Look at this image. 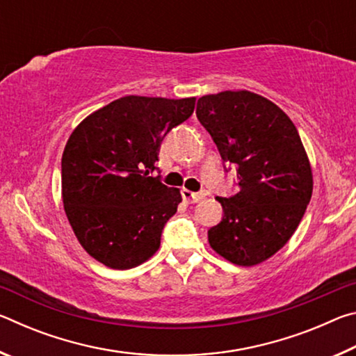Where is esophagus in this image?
Returning a JSON list of instances; mask_svg holds the SVG:
<instances>
[{"label":"esophagus","mask_w":356,"mask_h":356,"mask_svg":"<svg viewBox=\"0 0 356 356\" xmlns=\"http://www.w3.org/2000/svg\"><path fill=\"white\" fill-rule=\"evenodd\" d=\"M182 197H184V201L185 202H188V204H193V202H197V201H201V200H204V197H206V191H197V193H195V191H190V190H182Z\"/></svg>","instance_id":"obj_1"}]
</instances>
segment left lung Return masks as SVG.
<instances>
[{
    "label": "left lung",
    "mask_w": 356,
    "mask_h": 356,
    "mask_svg": "<svg viewBox=\"0 0 356 356\" xmlns=\"http://www.w3.org/2000/svg\"><path fill=\"white\" fill-rule=\"evenodd\" d=\"M196 116L238 180L236 195L216 197L225 215L209 229V243L236 265L267 261L293 236L311 201L312 171L298 131L280 106L250 91L204 95Z\"/></svg>",
    "instance_id": "1"
}]
</instances>
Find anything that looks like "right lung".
Returning <instances> with one entry per match:
<instances>
[{
  "label": "right lung",
  "mask_w": 356,
  "mask_h": 356,
  "mask_svg": "<svg viewBox=\"0 0 356 356\" xmlns=\"http://www.w3.org/2000/svg\"><path fill=\"white\" fill-rule=\"evenodd\" d=\"M195 104V97L125 95L72 131L61 160L64 210L95 261L127 270L160 248L182 196L150 172L163 138L191 116Z\"/></svg>",
  "instance_id": "right-lung-1"
}]
</instances>
